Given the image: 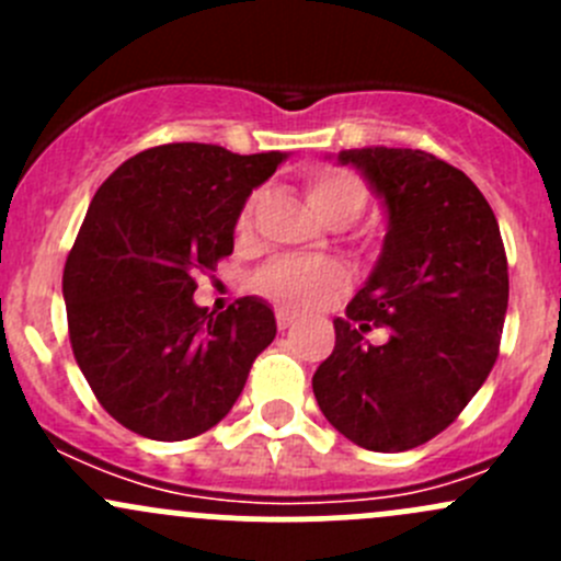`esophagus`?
<instances>
[{
	"label": "esophagus",
	"mask_w": 561,
	"mask_h": 561,
	"mask_svg": "<svg viewBox=\"0 0 561 561\" xmlns=\"http://www.w3.org/2000/svg\"><path fill=\"white\" fill-rule=\"evenodd\" d=\"M276 325H279V331H287V328H293L296 325V314H290V312H276Z\"/></svg>",
	"instance_id": "esophagus-1"
}]
</instances>
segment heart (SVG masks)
Masks as SVG:
<instances>
[{"mask_svg": "<svg viewBox=\"0 0 561 561\" xmlns=\"http://www.w3.org/2000/svg\"><path fill=\"white\" fill-rule=\"evenodd\" d=\"M309 203L320 219L333 228H347L369 206V184L358 173L344 168H320L304 179ZM257 192L249 195L241 208L239 230L247 233L252 228L254 208H257ZM344 285V271L333 260H307V257H279L254 274V290L268 301L279 304L282 309L293 312H309L320 307Z\"/></svg>", "mask_w": 561, "mask_h": 561, "instance_id": "1", "label": "heart"}]
</instances>
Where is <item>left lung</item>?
Listing matches in <instances>:
<instances>
[{"mask_svg":"<svg viewBox=\"0 0 561 561\" xmlns=\"http://www.w3.org/2000/svg\"><path fill=\"white\" fill-rule=\"evenodd\" d=\"M344 165L386 197L380 263L314 371L322 415L355 445L401 454L437 437L469 404L500 355L507 254L483 192L421 149H350ZM382 327V345L365 333Z\"/></svg>","mask_w":561,"mask_h":561,"instance_id":"left-lung-1","label":"left lung"}]
</instances>
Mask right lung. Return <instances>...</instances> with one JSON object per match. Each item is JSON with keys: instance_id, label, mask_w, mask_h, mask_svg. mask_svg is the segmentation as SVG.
<instances>
[{"instance_id": "1", "label": "right lung", "mask_w": 561, "mask_h": 561, "mask_svg": "<svg viewBox=\"0 0 561 561\" xmlns=\"http://www.w3.org/2000/svg\"><path fill=\"white\" fill-rule=\"evenodd\" d=\"M282 160L165 144L129 157L94 195L65 263L67 331L92 393L129 432L160 443L208 432L274 342L263 301L214 314L192 293L233 252L249 192Z\"/></svg>"}]
</instances>
